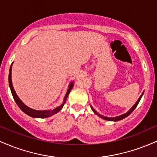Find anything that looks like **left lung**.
<instances>
[{
    "label": "left lung",
    "mask_w": 157,
    "mask_h": 157,
    "mask_svg": "<svg viewBox=\"0 0 157 157\" xmlns=\"http://www.w3.org/2000/svg\"><path fill=\"white\" fill-rule=\"evenodd\" d=\"M142 95H143V93H142V95H141L140 96V97L139 98V99L137 100V101L135 103V105H133V107H131V109H130L129 110H128V112L126 113H124V114H122V115H121V116H119V117H104V116H101V114H99V113H98L96 111V110H94V109L92 107V106H91V108H92V110H93V111L96 114V115L97 116H98V117H101V119H105V120H107V121H119V120H121V119H124V118L125 117H128V116L130 115V114L133 111V110H135V108L136 107V106L137 105H138V104H139V102H140V99H141V98H142Z\"/></svg>",
    "instance_id": "1"
}]
</instances>
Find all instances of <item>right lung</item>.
<instances>
[{
    "instance_id": "obj_1",
    "label": "right lung",
    "mask_w": 157,
    "mask_h": 157,
    "mask_svg": "<svg viewBox=\"0 0 157 157\" xmlns=\"http://www.w3.org/2000/svg\"><path fill=\"white\" fill-rule=\"evenodd\" d=\"M12 65L11 67H10V73H9V84H10V90H11V92H12V96H13L14 98V100H15V102H16V104L17 105V106L20 107V109L23 112L27 114L28 116H29V117L33 118H47V117H50L51 116L57 113L58 112H59L60 110H61V108H62L63 106H64V105L65 104V102H66V100L67 98V96L68 95H69L70 90H71L72 88L73 87V82H71V83L70 84V86L67 90V92L66 95H65V97L64 98V101H63V103L61 104L60 106L57 107L56 108L53 109V110H34V109H32L30 107H27L26 105H24V104L21 101V99L18 98V96H17L16 93H15V90H14L13 86H12V78H12Z\"/></svg>"
}]
</instances>
